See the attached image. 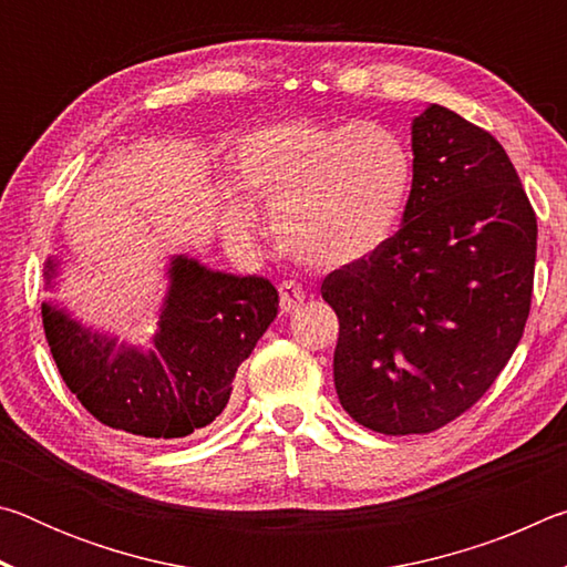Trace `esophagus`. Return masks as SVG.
I'll return each instance as SVG.
<instances>
[{
	"label": "esophagus",
	"mask_w": 567,
	"mask_h": 567,
	"mask_svg": "<svg viewBox=\"0 0 567 567\" xmlns=\"http://www.w3.org/2000/svg\"><path fill=\"white\" fill-rule=\"evenodd\" d=\"M302 302H305V290L300 285L292 282V280L280 285V310L282 312L292 315V312L300 310Z\"/></svg>",
	"instance_id": "34e87169"
}]
</instances>
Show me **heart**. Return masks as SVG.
Returning a JSON list of instances; mask_svg holds the SVG:
<instances>
[{
  "label": "heart",
  "mask_w": 567,
  "mask_h": 567,
  "mask_svg": "<svg viewBox=\"0 0 567 567\" xmlns=\"http://www.w3.org/2000/svg\"><path fill=\"white\" fill-rule=\"evenodd\" d=\"M235 179L270 207L277 247L307 267H344L375 255L398 229L412 187V157L375 122H280L239 142ZM225 225L247 235L252 207L225 195Z\"/></svg>",
  "instance_id": "obj_1"
}]
</instances>
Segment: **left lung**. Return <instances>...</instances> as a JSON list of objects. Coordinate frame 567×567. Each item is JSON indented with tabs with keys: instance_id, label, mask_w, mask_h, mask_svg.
<instances>
[{
	"instance_id": "8db88e82",
	"label": "left lung",
	"mask_w": 567,
	"mask_h": 567,
	"mask_svg": "<svg viewBox=\"0 0 567 567\" xmlns=\"http://www.w3.org/2000/svg\"><path fill=\"white\" fill-rule=\"evenodd\" d=\"M402 227L322 280L334 388L360 425L422 435L485 395L530 315L537 219L491 132L430 104L412 122Z\"/></svg>"
}]
</instances>
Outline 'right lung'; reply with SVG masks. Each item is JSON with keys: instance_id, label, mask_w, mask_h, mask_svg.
<instances>
[{"instance_id": "obj_1", "label": "right lung", "mask_w": 567, "mask_h": 567, "mask_svg": "<svg viewBox=\"0 0 567 567\" xmlns=\"http://www.w3.org/2000/svg\"><path fill=\"white\" fill-rule=\"evenodd\" d=\"M56 262H47V282ZM265 277L207 270L175 257L159 332L150 350L92 332L54 305H42L44 334L62 380L92 417L130 435L172 440L225 410L239 364L277 318Z\"/></svg>"}]
</instances>
